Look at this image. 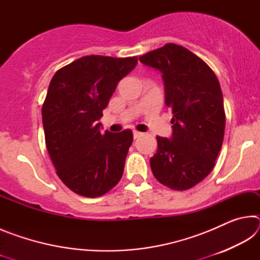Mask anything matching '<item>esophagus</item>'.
<instances>
[{
	"label": "esophagus",
	"mask_w": 260,
	"mask_h": 260,
	"mask_svg": "<svg viewBox=\"0 0 260 260\" xmlns=\"http://www.w3.org/2000/svg\"><path fill=\"white\" fill-rule=\"evenodd\" d=\"M143 135V133H141V132H138V131H134L133 132V136H134V139H139V138H141V136Z\"/></svg>",
	"instance_id": "esophagus-1"
}]
</instances>
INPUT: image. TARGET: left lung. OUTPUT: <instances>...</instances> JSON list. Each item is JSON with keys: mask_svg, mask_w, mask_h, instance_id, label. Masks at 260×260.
Segmentation results:
<instances>
[{"mask_svg": "<svg viewBox=\"0 0 260 260\" xmlns=\"http://www.w3.org/2000/svg\"><path fill=\"white\" fill-rule=\"evenodd\" d=\"M139 59L162 73L165 103L173 113L172 138L157 136L151 171L164 186L187 190L211 173L222 146L226 114L219 80L203 59L175 43Z\"/></svg>", "mask_w": 260, "mask_h": 260, "instance_id": "left-lung-1", "label": "left lung"}]
</instances>
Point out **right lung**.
<instances>
[{
  "mask_svg": "<svg viewBox=\"0 0 260 260\" xmlns=\"http://www.w3.org/2000/svg\"><path fill=\"white\" fill-rule=\"evenodd\" d=\"M138 57H81L57 71L42 105L46 146L58 178L85 197H100L120 181L133 133L100 129L98 120Z\"/></svg>",
  "mask_w": 260,
  "mask_h": 260,
  "instance_id": "1",
  "label": "right lung"
}]
</instances>
